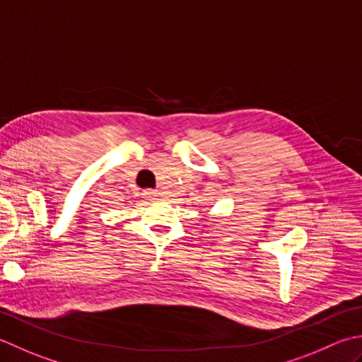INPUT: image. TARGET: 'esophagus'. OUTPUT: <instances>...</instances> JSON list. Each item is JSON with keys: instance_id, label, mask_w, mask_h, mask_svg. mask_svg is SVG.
Listing matches in <instances>:
<instances>
[{"instance_id": "obj_1", "label": "esophagus", "mask_w": 362, "mask_h": 362, "mask_svg": "<svg viewBox=\"0 0 362 362\" xmlns=\"http://www.w3.org/2000/svg\"><path fill=\"white\" fill-rule=\"evenodd\" d=\"M157 191H155V189H146L144 191V193H143V196L146 197V199H153V197H157Z\"/></svg>"}]
</instances>
